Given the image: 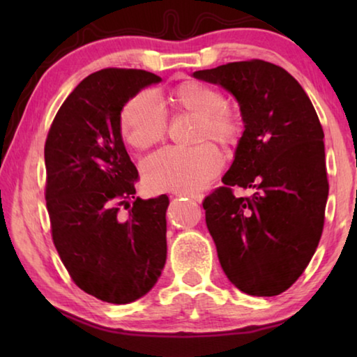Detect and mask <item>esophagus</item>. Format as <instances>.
<instances>
[{"label":"esophagus","instance_id":"esophagus-1","mask_svg":"<svg viewBox=\"0 0 357 357\" xmlns=\"http://www.w3.org/2000/svg\"><path fill=\"white\" fill-rule=\"evenodd\" d=\"M178 197H185V200H190L197 204H200L203 200L202 193H197V192H178Z\"/></svg>","mask_w":357,"mask_h":357}]
</instances>
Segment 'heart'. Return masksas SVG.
I'll return each mask as SVG.
<instances>
[{"label": "heart", "instance_id": "1", "mask_svg": "<svg viewBox=\"0 0 357 357\" xmlns=\"http://www.w3.org/2000/svg\"><path fill=\"white\" fill-rule=\"evenodd\" d=\"M168 102L174 113L198 116L197 142L192 148L162 149L143 164V179L154 192H193L213 179L222 167L223 148H233L244 134V118L239 108L228 104L219 88L198 80H187L172 89ZM121 132L132 148L144 151L162 142L168 130L164 107L153 93L142 91L126 102L119 116Z\"/></svg>", "mask_w": 357, "mask_h": 357}]
</instances>
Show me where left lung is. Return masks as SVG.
Wrapping results in <instances>:
<instances>
[{
    "instance_id": "obj_1",
    "label": "left lung",
    "mask_w": 357,
    "mask_h": 357,
    "mask_svg": "<svg viewBox=\"0 0 357 357\" xmlns=\"http://www.w3.org/2000/svg\"><path fill=\"white\" fill-rule=\"evenodd\" d=\"M193 77L228 89L244 118L223 185L203 200L222 269L241 291L277 296L321 239L329 193L321 123L296 78L273 63H228ZM234 186L254 193L234 197Z\"/></svg>"
}]
</instances>
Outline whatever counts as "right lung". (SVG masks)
<instances>
[{"label": "right lung", "mask_w": 357, "mask_h": 357, "mask_svg": "<svg viewBox=\"0 0 357 357\" xmlns=\"http://www.w3.org/2000/svg\"><path fill=\"white\" fill-rule=\"evenodd\" d=\"M160 77L108 68L59 107L45 140L52 238L70 279L112 304L146 294L167 259V195L135 197L138 172L121 138L126 102Z\"/></svg>", "instance_id": "1"}]
</instances>
